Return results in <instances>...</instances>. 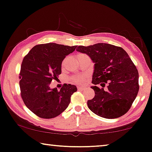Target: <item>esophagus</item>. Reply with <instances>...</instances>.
<instances>
[{"label":"esophagus","instance_id":"obj_1","mask_svg":"<svg viewBox=\"0 0 152 152\" xmlns=\"http://www.w3.org/2000/svg\"><path fill=\"white\" fill-rule=\"evenodd\" d=\"M86 88V87L85 86H77V89L80 91H82V90H84V89Z\"/></svg>","mask_w":152,"mask_h":152}]
</instances>
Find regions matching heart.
Here are the masks:
<instances>
[{
    "instance_id": "b5f03b06",
    "label": "heart",
    "mask_w": 152,
    "mask_h": 152,
    "mask_svg": "<svg viewBox=\"0 0 152 152\" xmlns=\"http://www.w3.org/2000/svg\"><path fill=\"white\" fill-rule=\"evenodd\" d=\"M65 62V60H64L63 64ZM72 80L74 81L75 82H77V83H82L84 82V77L82 76V75H79V76H75L73 78H72Z\"/></svg>"
}]
</instances>
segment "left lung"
<instances>
[{
  "label": "left lung",
  "mask_w": 152,
  "mask_h": 152,
  "mask_svg": "<svg viewBox=\"0 0 152 152\" xmlns=\"http://www.w3.org/2000/svg\"><path fill=\"white\" fill-rule=\"evenodd\" d=\"M77 51L86 54L94 63L91 86L94 98L88 100L89 109L107 119L123 115L132 107L139 90L138 72L128 54L121 47L99 43L80 45ZM108 84L107 90L99 88Z\"/></svg>",
  "instance_id": "obj_1"
}]
</instances>
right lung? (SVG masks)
I'll return each instance as SVG.
<instances>
[{"instance_id":"1","label":"right lung","mask_w":152,"mask_h":152,"mask_svg":"<svg viewBox=\"0 0 152 152\" xmlns=\"http://www.w3.org/2000/svg\"><path fill=\"white\" fill-rule=\"evenodd\" d=\"M76 48L55 43L37 45L23 58L20 72V95L26 107L39 117L55 118L69 105L77 87L64 84L58 91L51 88L50 84L61 74L66 56Z\"/></svg>"}]
</instances>
